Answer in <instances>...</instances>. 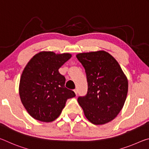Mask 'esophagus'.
I'll return each mask as SVG.
<instances>
[{
  "label": "esophagus",
  "mask_w": 149,
  "mask_h": 149,
  "mask_svg": "<svg viewBox=\"0 0 149 149\" xmlns=\"http://www.w3.org/2000/svg\"><path fill=\"white\" fill-rule=\"evenodd\" d=\"M74 93L76 94V95L78 94V90H77V88H75V89L74 90Z\"/></svg>",
  "instance_id": "1"
}]
</instances>
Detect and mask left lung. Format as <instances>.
I'll list each match as a JSON object with an SVG mask.
<instances>
[{
  "mask_svg": "<svg viewBox=\"0 0 149 149\" xmlns=\"http://www.w3.org/2000/svg\"><path fill=\"white\" fill-rule=\"evenodd\" d=\"M78 60L85 69L88 90L78 102L88 120L104 125L122 109L128 92V80L113 56L105 51L80 53Z\"/></svg>",
  "mask_w": 149,
  "mask_h": 149,
  "instance_id": "8db88e82",
  "label": "left lung"
}]
</instances>
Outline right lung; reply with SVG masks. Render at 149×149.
<instances>
[{"label": "right lung", "instance_id": "right-lung-1", "mask_svg": "<svg viewBox=\"0 0 149 149\" xmlns=\"http://www.w3.org/2000/svg\"><path fill=\"white\" fill-rule=\"evenodd\" d=\"M68 53L41 52L24 68L19 84V95L28 113L36 120L52 122L57 119L74 92L65 88V78L58 69L71 57Z\"/></svg>", "mask_w": 149, "mask_h": 149}]
</instances>
